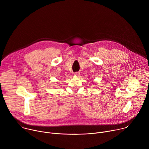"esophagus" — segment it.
Returning a JSON list of instances; mask_svg holds the SVG:
<instances>
[{
    "label": "esophagus",
    "mask_w": 149,
    "mask_h": 149,
    "mask_svg": "<svg viewBox=\"0 0 149 149\" xmlns=\"http://www.w3.org/2000/svg\"><path fill=\"white\" fill-rule=\"evenodd\" d=\"M74 74V75H75V76H79V75H80V72H75Z\"/></svg>",
    "instance_id": "esophagus-1"
}]
</instances>
